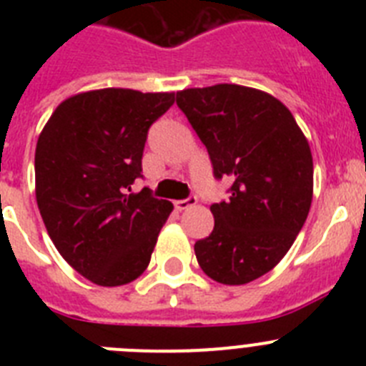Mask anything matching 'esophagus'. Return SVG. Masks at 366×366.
Returning <instances> with one entry per match:
<instances>
[{"label":"esophagus","instance_id":"1","mask_svg":"<svg viewBox=\"0 0 366 366\" xmlns=\"http://www.w3.org/2000/svg\"><path fill=\"white\" fill-rule=\"evenodd\" d=\"M196 203H198V198H196V196H190V198L187 199H177V202H174V205H176L177 211H187V209L194 207Z\"/></svg>","mask_w":366,"mask_h":366}]
</instances>
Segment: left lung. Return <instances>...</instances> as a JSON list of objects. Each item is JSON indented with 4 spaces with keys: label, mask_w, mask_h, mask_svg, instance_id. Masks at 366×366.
Returning a JSON list of instances; mask_svg holds the SVG:
<instances>
[{
    "label": "left lung",
    "mask_w": 366,
    "mask_h": 366,
    "mask_svg": "<svg viewBox=\"0 0 366 366\" xmlns=\"http://www.w3.org/2000/svg\"><path fill=\"white\" fill-rule=\"evenodd\" d=\"M176 102L207 147L214 176L232 181L227 202L211 205L214 229L194 245L199 267L219 284L253 282L282 260L308 218V139L279 99L254 87H190Z\"/></svg>",
    "instance_id": "left-lung-1"
}]
</instances>
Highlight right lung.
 <instances>
[{"mask_svg":"<svg viewBox=\"0 0 366 366\" xmlns=\"http://www.w3.org/2000/svg\"><path fill=\"white\" fill-rule=\"evenodd\" d=\"M176 93L104 87L62 100L34 154L36 203L64 260L97 286L144 273L174 205L132 192L148 128Z\"/></svg>","mask_w":366,"mask_h":366,"instance_id":"add662e5","label":"right lung"}]
</instances>
